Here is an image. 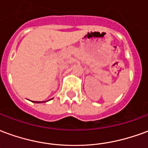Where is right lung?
<instances>
[{
  "instance_id": "obj_1",
  "label": "right lung",
  "mask_w": 148,
  "mask_h": 148,
  "mask_svg": "<svg viewBox=\"0 0 148 148\" xmlns=\"http://www.w3.org/2000/svg\"><path fill=\"white\" fill-rule=\"evenodd\" d=\"M34 102H35V103H42V102H41V101H34Z\"/></svg>"
}]
</instances>
